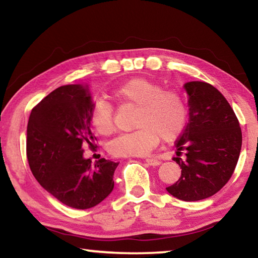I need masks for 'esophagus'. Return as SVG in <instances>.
Returning <instances> with one entry per match:
<instances>
[{
	"label": "esophagus",
	"instance_id": "1",
	"mask_svg": "<svg viewBox=\"0 0 258 258\" xmlns=\"http://www.w3.org/2000/svg\"><path fill=\"white\" fill-rule=\"evenodd\" d=\"M146 161L148 163V165H150V166H158L161 163L160 160L155 159V158H147Z\"/></svg>",
	"mask_w": 258,
	"mask_h": 258
}]
</instances>
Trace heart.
Listing matches in <instances>:
<instances>
[{"label": "heart", "instance_id": "obj_1", "mask_svg": "<svg viewBox=\"0 0 258 258\" xmlns=\"http://www.w3.org/2000/svg\"><path fill=\"white\" fill-rule=\"evenodd\" d=\"M110 98L121 107H137L133 132L120 134L108 145L113 157L146 156L158 146L160 139L172 142L182 134L187 121V106L175 89H164L158 82L132 78L115 87ZM91 124L99 134L110 135L115 130L111 103L98 100L90 108Z\"/></svg>", "mask_w": 258, "mask_h": 258}]
</instances>
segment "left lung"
<instances>
[{
  "label": "left lung",
  "mask_w": 258,
  "mask_h": 258,
  "mask_svg": "<svg viewBox=\"0 0 258 258\" xmlns=\"http://www.w3.org/2000/svg\"><path fill=\"white\" fill-rule=\"evenodd\" d=\"M184 87L189 121L175 142L173 157L182 171L178 181L166 190L184 202H197L212 197L232 176L242 133L232 107L217 89L205 82H189Z\"/></svg>",
  "instance_id": "8db88e82"
}]
</instances>
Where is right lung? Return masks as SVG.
Wrapping results in <instances>:
<instances>
[{"label":"right lung","instance_id":"right-lung-1","mask_svg":"<svg viewBox=\"0 0 258 258\" xmlns=\"http://www.w3.org/2000/svg\"><path fill=\"white\" fill-rule=\"evenodd\" d=\"M92 100L81 85H64L32 109L27 125L26 154L37 182L68 207L97 206L113 189L119 163L85 159L84 146L94 149L91 131Z\"/></svg>","mask_w":258,"mask_h":258}]
</instances>
